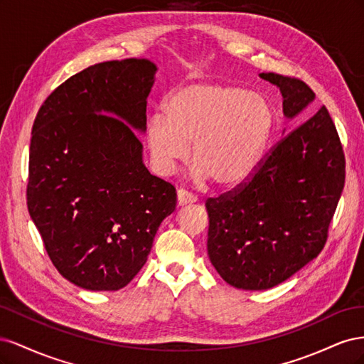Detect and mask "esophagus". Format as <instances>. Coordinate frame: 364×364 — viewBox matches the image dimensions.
<instances>
[{
    "label": "esophagus",
    "mask_w": 364,
    "mask_h": 364,
    "mask_svg": "<svg viewBox=\"0 0 364 364\" xmlns=\"http://www.w3.org/2000/svg\"><path fill=\"white\" fill-rule=\"evenodd\" d=\"M196 200H197V197L194 194L185 191V190H178V205L179 206L194 203Z\"/></svg>",
    "instance_id": "1"
}]
</instances>
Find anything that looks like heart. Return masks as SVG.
<instances>
[{"mask_svg": "<svg viewBox=\"0 0 364 364\" xmlns=\"http://www.w3.org/2000/svg\"><path fill=\"white\" fill-rule=\"evenodd\" d=\"M146 126L155 168L171 173L190 155L197 181L214 179L235 188L255 173L274 127V109L266 95L229 83L196 82L174 90Z\"/></svg>", "mask_w": 364, "mask_h": 364, "instance_id": "heart-1", "label": "heart"}]
</instances>
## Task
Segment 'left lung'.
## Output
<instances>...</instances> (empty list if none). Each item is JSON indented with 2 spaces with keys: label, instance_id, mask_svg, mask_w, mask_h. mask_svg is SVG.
I'll list each match as a JSON object with an SVG mask.
<instances>
[{
  "label": "left lung",
  "instance_id": "obj_1",
  "mask_svg": "<svg viewBox=\"0 0 364 364\" xmlns=\"http://www.w3.org/2000/svg\"><path fill=\"white\" fill-rule=\"evenodd\" d=\"M279 87L282 111L294 118L314 100L294 77L261 73ZM345 185V153L322 106L274 146L250 178L205 206L208 257L228 284L267 290L322 252Z\"/></svg>",
  "mask_w": 364,
  "mask_h": 364
}]
</instances>
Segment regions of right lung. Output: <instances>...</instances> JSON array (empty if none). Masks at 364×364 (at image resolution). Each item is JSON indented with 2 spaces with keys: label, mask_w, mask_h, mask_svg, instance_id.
<instances>
[{
  "label": "right lung",
  "mask_w": 364,
  "mask_h": 364,
  "mask_svg": "<svg viewBox=\"0 0 364 364\" xmlns=\"http://www.w3.org/2000/svg\"><path fill=\"white\" fill-rule=\"evenodd\" d=\"M156 71L147 59L92 65L58 86L33 124L28 213L54 267L85 290L126 287L176 208L135 132H146Z\"/></svg>",
  "instance_id": "obj_1"
}]
</instances>
